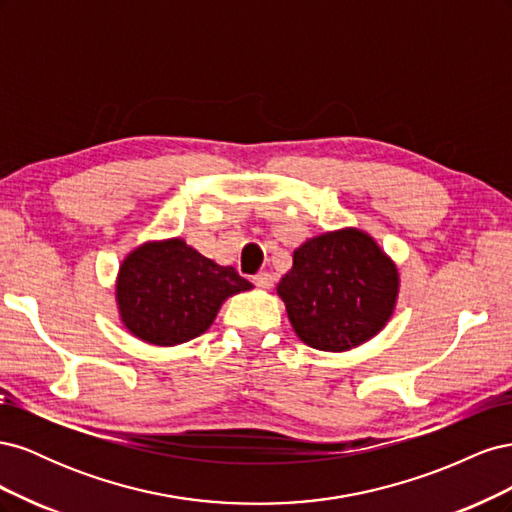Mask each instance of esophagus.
<instances>
[{
	"label": "esophagus",
	"instance_id": "1",
	"mask_svg": "<svg viewBox=\"0 0 512 512\" xmlns=\"http://www.w3.org/2000/svg\"><path fill=\"white\" fill-rule=\"evenodd\" d=\"M252 282H254L258 288H271L273 282H275V277H273L269 271H260V273H256V275L252 277Z\"/></svg>",
	"mask_w": 512,
	"mask_h": 512
}]
</instances>
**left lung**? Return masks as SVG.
<instances>
[{"label": "left lung", "mask_w": 512, "mask_h": 512, "mask_svg": "<svg viewBox=\"0 0 512 512\" xmlns=\"http://www.w3.org/2000/svg\"><path fill=\"white\" fill-rule=\"evenodd\" d=\"M399 292L395 262L359 228L307 239L277 284L301 342L324 352L365 344L393 316Z\"/></svg>", "instance_id": "obj_1"}]
</instances>
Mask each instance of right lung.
<instances>
[{"mask_svg":"<svg viewBox=\"0 0 512 512\" xmlns=\"http://www.w3.org/2000/svg\"><path fill=\"white\" fill-rule=\"evenodd\" d=\"M250 288L235 269L205 258L183 239L147 241L121 262L117 307L134 337L177 346L203 335L222 303Z\"/></svg>","mask_w":512,"mask_h":512,"instance_id":"obj_1","label":"right lung"}]
</instances>
